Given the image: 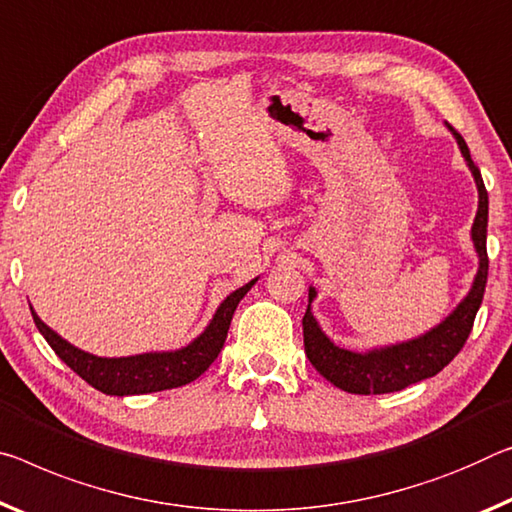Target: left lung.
I'll return each mask as SVG.
<instances>
[{
  "label": "left lung",
  "instance_id": "8db88e82",
  "mask_svg": "<svg viewBox=\"0 0 512 512\" xmlns=\"http://www.w3.org/2000/svg\"><path fill=\"white\" fill-rule=\"evenodd\" d=\"M451 134L456 136L462 159H465L478 191V209L472 223V243L478 257V269L472 287H469L467 296L453 307L451 314L444 316L435 328L426 330L424 335L387 346H373L369 351H351V348L337 346L332 342L312 314L316 289L310 287L307 310L303 316L305 355L323 378L330 380L335 387L344 389V392H401V389L412 383L433 378L435 373H440L446 364L456 358L460 348L465 346L469 332H472L476 312L483 300L485 282H488V248H485V241H488V191H485L481 170L472 161L465 139L453 132V129Z\"/></svg>",
  "mask_w": 512,
  "mask_h": 512
}]
</instances>
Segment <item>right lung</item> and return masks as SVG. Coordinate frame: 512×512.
<instances>
[{
	"instance_id": "right-lung-1",
	"label": "right lung",
	"mask_w": 512,
	"mask_h": 512,
	"mask_svg": "<svg viewBox=\"0 0 512 512\" xmlns=\"http://www.w3.org/2000/svg\"><path fill=\"white\" fill-rule=\"evenodd\" d=\"M259 278L246 282V285L234 289L230 296H225L221 305L205 330L198 337H193L189 344L173 348V351H148L139 355H123V358H100L88 351H81L68 339H63L59 332H54L47 323L40 319L31 307L36 328L47 339L52 351L68 364V367L84 378L88 385L100 389L109 396H134L164 392V389L189 385L209 369L221 348L225 344L227 330H230L232 314L241 303V298L248 294Z\"/></svg>"
}]
</instances>
